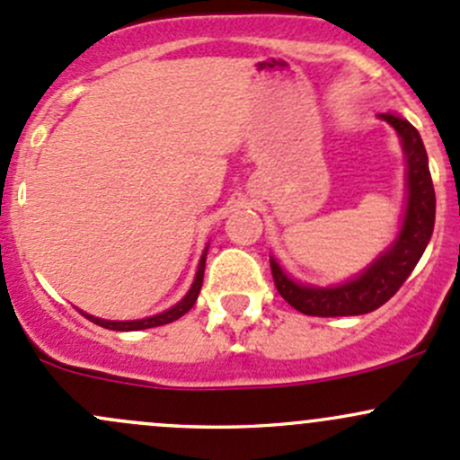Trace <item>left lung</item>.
Returning a JSON list of instances; mask_svg holds the SVG:
<instances>
[{
  "mask_svg": "<svg viewBox=\"0 0 460 460\" xmlns=\"http://www.w3.org/2000/svg\"><path fill=\"white\" fill-rule=\"evenodd\" d=\"M379 116L385 123L393 125L401 137L405 163H408V205H405L403 225L388 251H384L364 273L340 287H304V284L293 282L282 267L270 258L275 288L295 311L304 313V315L344 317L376 311L408 279L432 238L437 196H434L428 154H425L421 137H419L417 128L401 116Z\"/></svg>",
  "mask_w": 460,
  "mask_h": 460,
  "instance_id": "left-lung-1",
  "label": "left lung"
}]
</instances>
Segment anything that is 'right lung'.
<instances>
[{
    "label": "right lung",
    "mask_w": 460,
    "mask_h": 460,
    "mask_svg": "<svg viewBox=\"0 0 460 460\" xmlns=\"http://www.w3.org/2000/svg\"><path fill=\"white\" fill-rule=\"evenodd\" d=\"M205 260H207V249H205V253H202L200 264H198L196 279H193L190 293H187L185 297L176 304V306L167 308L165 313H158V315H154V317L134 319V322H110V319L92 317V315H88V313H81V315H85L90 322L99 323V326L110 328V331H143V328H154V326H163V323H169V322H176L178 317H182L187 311H191V306L196 304L198 293H200V288H202V278H205Z\"/></svg>",
    "instance_id": "1"
}]
</instances>
